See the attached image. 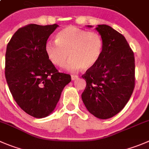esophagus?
I'll list each match as a JSON object with an SVG mask.
<instances>
[{"mask_svg": "<svg viewBox=\"0 0 149 149\" xmlns=\"http://www.w3.org/2000/svg\"><path fill=\"white\" fill-rule=\"evenodd\" d=\"M78 78V76L75 75V74H72V80H75Z\"/></svg>", "mask_w": 149, "mask_h": 149, "instance_id": "34e87169", "label": "esophagus"}]
</instances>
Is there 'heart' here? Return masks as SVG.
Segmentation results:
<instances>
[{"mask_svg": "<svg viewBox=\"0 0 149 149\" xmlns=\"http://www.w3.org/2000/svg\"><path fill=\"white\" fill-rule=\"evenodd\" d=\"M56 38V42H47L45 52L49 61L58 67L64 66L70 56L68 70H87L97 64L102 54L104 42L97 32L69 25L59 31Z\"/></svg>", "mask_w": 149, "mask_h": 149, "instance_id": "b5f03b06", "label": "heart"}]
</instances>
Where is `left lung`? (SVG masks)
<instances>
[{
	"instance_id": "left-lung-1",
	"label": "left lung",
	"mask_w": 149,
	"mask_h": 149,
	"mask_svg": "<svg viewBox=\"0 0 149 149\" xmlns=\"http://www.w3.org/2000/svg\"><path fill=\"white\" fill-rule=\"evenodd\" d=\"M96 30L102 37L104 47L97 64L82 75L86 81L82 100L95 117L107 119L119 113L132 94L134 56L125 37L118 31L107 25H98Z\"/></svg>"
}]
</instances>
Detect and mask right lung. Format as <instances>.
<instances>
[{
  "instance_id": "add662e5",
  "label": "right lung",
  "mask_w": 149,
  "mask_h": 149,
  "mask_svg": "<svg viewBox=\"0 0 149 149\" xmlns=\"http://www.w3.org/2000/svg\"><path fill=\"white\" fill-rule=\"evenodd\" d=\"M58 27L30 25L19 28L7 45L5 76L14 100L34 118L49 116L56 108L71 76L60 73L45 52V45Z\"/></svg>"
}]
</instances>
